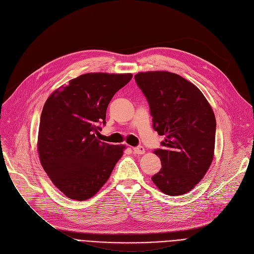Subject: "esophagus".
Wrapping results in <instances>:
<instances>
[{
  "label": "esophagus",
  "instance_id": "obj_1",
  "mask_svg": "<svg viewBox=\"0 0 254 254\" xmlns=\"http://www.w3.org/2000/svg\"><path fill=\"white\" fill-rule=\"evenodd\" d=\"M132 150H134V152L136 154H144L145 153V148L143 147V146H137V147L132 148Z\"/></svg>",
  "mask_w": 254,
  "mask_h": 254
}]
</instances>
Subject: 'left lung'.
<instances>
[{
    "instance_id": "obj_1",
    "label": "left lung",
    "mask_w": 254,
    "mask_h": 254,
    "mask_svg": "<svg viewBox=\"0 0 254 254\" xmlns=\"http://www.w3.org/2000/svg\"><path fill=\"white\" fill-rule=\"evenodd\" d=\"M135 80L148 101L154 130L165 136L163 147L154 150L162 169L151 179L166 194L189 192L214 156V112L202 91L175 73L141 72Z\"/></svg>"
}]
</instances>
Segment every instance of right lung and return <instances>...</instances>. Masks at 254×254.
<instances>
[{
    "mask_svg": "<svg viewBox=\"0 0 254 254\" xmlns=\"http://www.w3.org/2000/svg\"><path fill=\"white\" fill-rule=\"evenodd\" d=\"M131 74L87 73L72 79L47 99L38 134L40 162L48 177L68 197L95 195L123 156L124 145H110L97 136L106 125L113 96Z\"/></svg>",
    "mask_w": 254,
    "mask_h": 254,
    "instance_id": "1",
    "label": "right lung"
}]
</instances>
